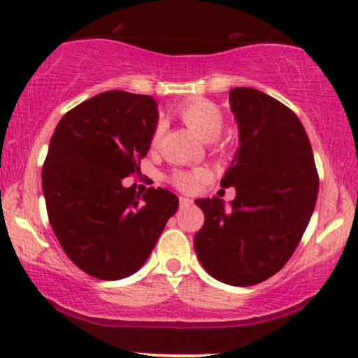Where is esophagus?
Returning <instances> with one entry per match:
<instances>
[{"label": "esophagus", "instance_id": "34e87169", "mask_svg": "<svg viewBox=\"0 0 358 358\" xmlns=\"http://www.w3.org/2000/svg\"><path fill=\"white\" fill-rule=\"evenodd\" d=\"M194 203V200L188 199V197H180V207H188Z\"/></svg>", "mask_w": 358, "mask_h": 358}]
</instances>
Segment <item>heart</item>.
Wrapping results in <instances>:
<instances>
[{"mask_svg":"<svg viewBox=\"0 0 358 358\" xmlns=\"http://www.w3.org/2000/svg\"><path fill=\"white\" fill-rule=\"evenodd\" d=\"M175 113L188 129H192V131L200 137V139L212 141V151L222 152V146L217 144V141H215L221 136L224 129V115L217 105L212 103L209 100H203V98H199V100H190L182 103L175 110ZM159 137L161 127L158 125V127L152 131L151 139H149V149H151V151H155V149L158 148ZM206 176L207 171L203 170V168L176 170L170 175V183L182 192H194L195 188L199 187V183L202 182V180H206Z\"/></svg>","mask_w":358,"mask_h":358,"instance_id":"1","label":"heart"}]
</instances>
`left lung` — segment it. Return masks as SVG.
<instances>
[{
  "label": "left lung",
  "mask_w": 358,
  "mask_h": 358,
  "mask_svg": "<svg viewBox=\"0 0 358 358\" xmlns=\"http://www.w3.org/2000/svg\"><path fill=\"white\" fill-rule=\"evenodd\" d=\"M229 101L239 148L221 185L236 188V197L229 207L219 197L195 200L206 222L194 248L207 273L248 287L292 257L316 206L320 176L292 110L253 88H233Z\"/></svg>",
  "instance_id": "8db88e82"
}]
</instances>
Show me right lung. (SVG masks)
<instances>
[{"label":"right lung","instance_id":"obj_1","mask_svg":"<svg viewBox=\"0 0 358 358\" xmlns=\"http://www.w3.org/2000/svg\"><path fill=\"white\" fill-rule=\"evenodd\" d=\"M156 120L155 98L112 90L69 110L50 137L42 168L49 222L69 260L100 280L136 273L178 209L166 188L141 195L122 185L139 173Z\"/></svg>","mask_w":358,"mask_h":358}]
</instances>
